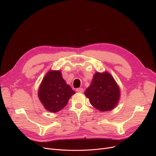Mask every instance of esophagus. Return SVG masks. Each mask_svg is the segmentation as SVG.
<instances>
[{
	"label": "esophagus",
	"mask_w": 156,
	"mask_h": 156,
	"mask_svg": "<svg viewBox=\"0 0 156 156\" xmlns=\"http://www.w3.org/2000/svg\"><path fill=\"white\" fill-rule=\"evenodd\" d=\"M76 92H80V93H83V91H84V90H83V88H77L76 90Z\"/></svg>",
	"instance_id": "obj_1"
}]
</instances>
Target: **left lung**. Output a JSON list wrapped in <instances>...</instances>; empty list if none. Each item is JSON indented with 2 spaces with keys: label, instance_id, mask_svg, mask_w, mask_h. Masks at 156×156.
Wrapping results in <instances>:
<instances>
[{
  "label": "left lung",
  "instance_id": "left-lung-1",
  "mask_svg": "<svg viewBox=\"0 0 156 156\" xmlns=\"http://www.w3.org/2000/svg\"><path fill=\"white\" fill-rule=\"evenodd\" d=\"M85 96L95 109L102 112L115 108L120 99V89L108 71L96 72L91 84L86 89Z\"/></svg>",
  "mask_w": 156,
  "mask_h": 156
}]
</instances>
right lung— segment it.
Masks as SVG:
<instances>
[{
  "instance_id": "add662e5",
  "label": "right lung",
  "mask_w": 156,
  "mask_h": 156,
  "mask_svg": "<svg viewBox=\"0 0 156 156\" xmlns=\"http://www.w3.org/2000/svg\"><path fill=\"white\" fill-rule=\"evenodd\" d=\"M75 94L62 76L59 70L48 71L41 82L38 96L46 110L57 112L62 109Z\"/></svg>"
}]
</instances>
